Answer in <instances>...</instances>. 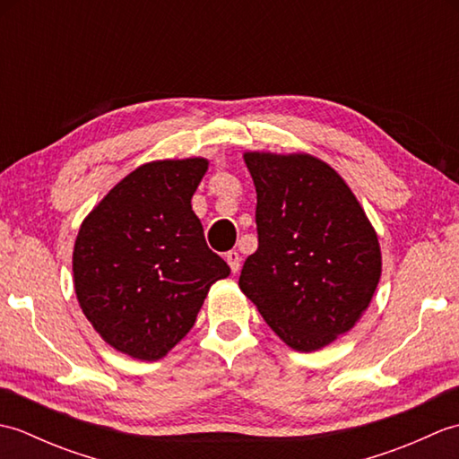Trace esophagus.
Returning <instances> with one entry per match:
<instances>
[{
	"label": "esophagus",
	"instance_id": "1",
	"mask_svg": "<svg viewBox=\"0 0 459 459\" xmlns=\"http://www.w3.org/2000/svg\"><path fill=\"white\" fill-rule=\"evenodd\" d=\"M227 262H229V266L232 270V274H237V272L240 270V255H238V252L237 250L227 252Z\"/></svg>",
	"mask_w": 459,
	"mask_h": 459
}]
</instances>
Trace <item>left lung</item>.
<instances>
[{"mask_svg":"<svg viewBox=\"0 0 459 459\" xmlns=\"http://www.w3.org/2000/svg\"><path fill=\"white\" fill-rule=\"evenodd\" d=\"M258 250L238 286L270 329L301 353L353 329L380 280L373 224L343 178L309 153L247 152Z\"/></svg>","mask_w":459,"mask_h":459,"instance_id":"8db88e82","label":"left lung"}]
</instances>
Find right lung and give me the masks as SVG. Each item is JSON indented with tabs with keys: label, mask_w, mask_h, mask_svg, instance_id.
<instances>
[{
	"label": "right lung",
	"mask_w": 459,
	"mask_h": 459,
	"mask_svg": "<svg viewBox=\"0 0 459 459\" xmlns=\"http://www.w3.org/2000/svg\"><path fill=\"white\" fill-rule=\"evenodd\" d=\"M207 168L204 158L143 163L81 224L73 252L76 299L124 355H168L195 325L209 288L230 274L191 209Z\"/></svg>",
	"instance_id": "right-lung-1"
}]
</instances>
